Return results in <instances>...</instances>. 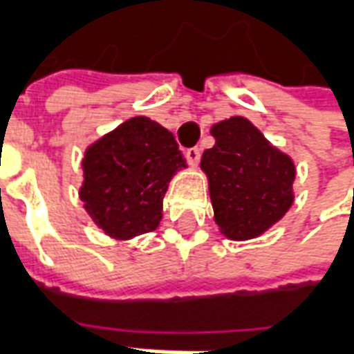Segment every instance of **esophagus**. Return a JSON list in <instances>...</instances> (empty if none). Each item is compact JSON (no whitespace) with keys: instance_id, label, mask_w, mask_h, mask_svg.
I'll use <instances>...</instances> for the list:
<instances>
[{"instance_id":"34e87169","label":"esophagus","mask_w":354,"mask_h":354,"mask_svg":"<svg viewBox=\"0 0 354 354\" xmlns=\"http://www.w3.org/2000/svg\"><path fill=\"white\" fill-rule=\"evenodd\" d=\"M184 155H185V159H187V162H189L192 167H197L201 161V147H197V146L187 147V149L184 151Z\"/></svg>"}]
</instances>
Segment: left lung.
I'll use <instances>...</instances> for the list:
<instances>
[{
	"label": "left lung",
	"instance_id": "8db88e82",
	"mask_svg": "<svg viewBox=\"0 0 354 354\" xmlns=\"http://www.w3.org/2000/svg\"><path fill=\"white\" fill-rule=\"evenodd\" d=\"M216 144L201 157L214 220L227 239L246 241L279 222L294 203L288 155L273 147L245 117L212 127Z\"/></svg>",
	"mask_w": 354,
	"mask_h": 354
}]
</instances>
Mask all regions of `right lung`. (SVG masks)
<instances>
[{
	"label": "right lung",
	"mask_w": 354,
	"mask_h": 354,
	"mask_svg": "<svg viewBox=\"0 0 354 354\" xmlns=\"http://www.w3.org/2000/svg\"><path fill=\"white\" fill-rule=\"evenodd\" d=\"M185 169L172 132L147 117H132L94 142L83 159V207L115 239L153 231L170 178Z\"/></svg>",
	"instance_id": "right-lung-1"
}]
</instances>
